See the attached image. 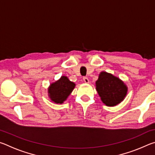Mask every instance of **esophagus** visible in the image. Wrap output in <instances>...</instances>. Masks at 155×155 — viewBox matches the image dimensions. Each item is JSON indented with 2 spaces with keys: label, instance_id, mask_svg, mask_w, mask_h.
<instances>
[{
  "label": "esophagus",
  "instance_id": "1",
  "mask_svg": "<svg viewBox=\"0 0 155 155\" xmlns=\"http://www.w3.org/2000/svg\"><path fill=\"white\" fill-rule=\"evenodd\" d=\"M83 81L85 83H89V79L87 78V77H83Z\"/></svg>",
  "mask_w": 155,
  "mask_h": 155
}]
</instances>
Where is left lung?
<instances>
[{
    "label": "left lung",
    "mask_w": 155,
    "mask_h": 155,
    "mask_svg": "<svg viewBox=\"0 0 155 155\" xmlns=\"http://www.w3.org/2000/svg\"><path fill=\"white\" fill-rule=\"evenodd\" d=\"M96 87L101 101L109 107H114L121 103L128 91L127 85L122 80L106 72L100 73L96 81Z\"/></svg>",
    "instance_id": "left-lung-1"
}]
</instances>
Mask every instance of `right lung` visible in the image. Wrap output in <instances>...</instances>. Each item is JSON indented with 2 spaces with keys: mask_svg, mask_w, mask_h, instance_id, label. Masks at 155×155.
Wrapping results in <instances>:
<instances>
[{
  "mask_svg": "<svg viewBox=\"0 0 155 155\" xmlns=\"http://www.w3.org/2000/svg\"><path fill=\"white\" fill-rule=\"evenodd\" d=\"M75 83L70 81L65 76H62L58 81L51 84L48 88V96L52 102L62 104L74 90Z\"/></svg>",
  "mask_w": 155,
  "mask_h": 155,
  "instance_id": "add662e5",
  "label": "right lung"
}]
</instances>
